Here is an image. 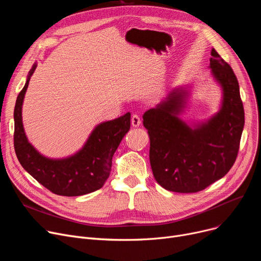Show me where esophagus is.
Returning a JSON list of instances; mask_svg holds the SVG:
<instances>
[{
  "mask_svg": "<svg viewBox=\"0 0 261 261\" xmlns=\"http://www.w3.org/2000/svg\"><path fill=\"white\" fill-rule=\"evenodd\" d=\"M131 125L133 127H139L141 125V118L138 114H134L131 117Z\"/></svg>",
  "mask_w": 261,
  "mask_h": 261,
  "instance_id": "34e87169",
  "label": "esophagus"
}]
</instances>
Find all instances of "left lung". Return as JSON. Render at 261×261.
Listing matches in <instances>:
<instances>
[{"label":"left lung","instance_id":"8db88e82","mask_svg":"<svg viewBox=\"0 0 261 261\" xmlns=\"http://www.w3.org/2000/svg\"><path fill=\"white\" fill-rule=\"evenodd\" d=\"M211 68L223 90L220 111L191 129L177 115L187 91L175 89L143 115L150 139L149 159L156 182L174 193H198L223 177L234 165L244 126L239 84L230 65L215 48Z\"/></svg>","mask_w":261,"mask_h":261}]
</instances>
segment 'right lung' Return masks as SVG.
<instances>
[{
  "label": "right lung",
  "mask_w": 261,
  "mask_h": 261,
  "mask_svg": "<svg viewBox=\"0 0 261 261\" xmlns=\"http://www.w3.org/2000/svg\"><path fill=\"white\" fill-rule=\"evenodd\" d=\"M35 70L36 64L18 95L13 112V145L20 164L41 185L59 196L76 197L100 189L111 171L113 154L130 129L131 114L128 112L116 119L100 123L76 154L61 160L47 159L27 141L22 123L24 95Z\"/></svg>",
  "instance_id": "add662e5"
}]
</instances>
